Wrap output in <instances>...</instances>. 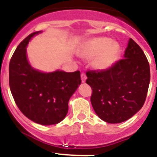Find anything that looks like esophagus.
Returning <instances> with one entry per match:
<instances>
[{
  "label": "esophagus",
  "instance_id": "esophagus-1",
  "mask_svg": "<svg viewBox=\"0 0 157 157\" xmlns=\"http://www.w3.org/2000/svg\"><path fill=\"white\" fill-rule=\"evenodd\" d=\"M81 79H82V82H85L86 80V76L84 73H82L81 74Z\"/></svg>",
  "mask_w": 157,
  "mask_h": 157
}]
</instances>
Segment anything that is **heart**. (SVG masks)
<instances>
[{"label":"heart","mask_w":157,"mask_h":157,"mask_svg":"<svg viewBox=\"0 0 157 157\" xmlns=\"http://www.w3.org/2000/svg\"><path fill=\"white\" fill-rule=\"evenodd\" d=\"M79 55L93 59L92 65L96 70L105 71L114 66L120 58L121 46L110 37H96L87 40L80 46Z\"/></svg>","instance_id":"heart-1"}]
</instances>
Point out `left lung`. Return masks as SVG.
<instances>
[{"label": "left lung", "instance_id": "left-lung-1", "mask_svg": "<svg viewBox=\"0 0 157 157\" xmlns=\"http://www.w3.org/2000/svg\"><path fill=\"white\" fill-rule=\"evenodd\" d=\"M93 90L90 101L96 114L109 123L129 120L142 108L150 82V69L141 47L130 38L123 59L105 71L86 72Z\"/></svg>", "mask_w": 157, "mask_h": 157}]
</instances>
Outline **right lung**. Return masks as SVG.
Instances as JSON below:
<instances>
[{"label": "right lung", "instance_id": "1", "mask_svg": "<svg viewBox=\"0 0 157 157\" xmlns=\"http://www.w3.org/2000/svg\"><path fill=\"white\" fill-rule=\"evenodd\" d=\"M37 31L17 46L9 63V86L16 105L29 120L41 125L61 122L68 112V101L81 84L80 71L43 72L29 63L27 47Z\"/></svg>", "mask_w": 157, "mask_h": 157}]
</instances>
